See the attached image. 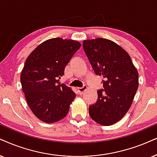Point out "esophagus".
<instances>
[{
	"label": "esophagus",
	"mask_w": 157,
	"mask_h": 157,
	"mask_svg": "<svg viewBox=\"0 0 157 157\" xmlns=\"http://www.w3.org/2000/svg\"><path fill=\"white\" fill-rule=\"evenodd\" d=\"M87 88H88L87 85H84V86L82 87V88H77V90H78V92H79V93H80V95H82V94H83V93H84L85 91L87 90Z\"/></svg>",
	"instance_id": "34e87169"
}]
</instances>
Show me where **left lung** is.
I'll return each mask as SVG.
<instances>
[{
  "instance_id": "8db88e82",
  "label": "left lung",
  "mask_w": 157,
  "mask_h": 157,
  "mask_svg": "<svg viewBox=\"0 0 157 157\" xmlns=\"http://www.w3.org/2000/svg\"><path fill=\"white\" fill-rule=\"evenodd\" d=\"M82 46L96 75L104 78V89L97 91L98 99L89 106V114L101 125H112L130 108L138 88V72L128 53L110 40H85Z\"/></svg>"
}]
</instances>
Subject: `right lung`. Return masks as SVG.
<instances>
[{
  "instance_id": "1",
  "label": "right lung",
  "mask_w": 157,
  "mask_h": 157,
  "mask_svg": "<svg viewBox=\"0 0 157 157\" xmlns=\"http://www.w3.org/2000/svg\"><path fill=\"white\" fill-rule=\"evenodd\" d=\"M80 47L78 41L56 37L40 44L27 57L21 87L31 111L43 122L53 123L67 116L76 95L59 79Z\"/></svg>"
}]
</instances>
